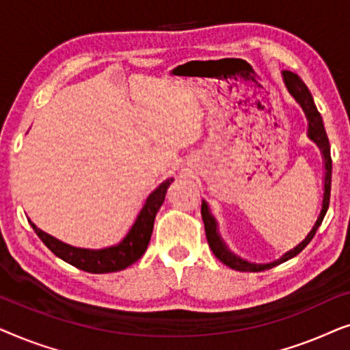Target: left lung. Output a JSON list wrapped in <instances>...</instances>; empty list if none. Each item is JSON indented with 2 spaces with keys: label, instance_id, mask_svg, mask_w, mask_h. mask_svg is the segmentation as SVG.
I'll use <instances>...</instances> for the list:
<instances>
[{
  "label": "left lung",
  "instance_id": "8db88e82",
  "mask_svg": "<svg viewBox=\"0 0 350 350\" xmlns=\"http://www.w3.org/2000/svg\"><path fill=\"white\" fill-rule=\"evenodd\" d=\"M282 76H284V83L286 85V89H288V92L293 95V98L301 105V108H303V111L306 113V118H308V124H309L308 137L312 142L317 143L320 151H322L323 162H325L322 210H320L317 221H315V224L312 226V229L309 231L308 236H306L304 241H301L298 245H296L295 248H291L290 252L284 253L282 258H279L277 261L267 262V265H255V262H248L245 260H242L241 256L234 255V253L229 250V248L226 247V243L223 242V239L219 237L217 219H215L212 217V213H210V208H208L207 202L202 200V208H200V213H202L204 226H205V236H207L208 245H210V248H212L213 255L217 256L218 260L223 262V265L229 266L234 271L258 272V271L271 269V267L280 265V262L291 260V258L303 252L306 245H308V243L312 241L315 232H317L319 226L323 221L325 215H327V210H328V205H329V191H332V154H329V142H328L327 132H325L322 116H320L317 108H315L314 98H312V95H310L309 89L306 88V84L303 83V81H301L299 76L291 73V71H286V70L284 71V73H282Z\"/></svg>",
  "mask_w": 350,
  "mask_h": 350
}]
</instances>
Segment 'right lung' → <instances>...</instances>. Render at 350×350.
Wrapping results in <instances>:
<instances>
[{
    "label": "right lung",
    "mask_w": 350,
    "mask_h": 350,
    "mask_svg": "<svg viewBox=\"0 0 350 350\" xmlns=\"http://www.w3.org/2000/svg\"><path fill=\"white\" fill-rule=\"evenodd\" d=\"M174 178L165 180L161 183L152 193L148 196L145 205L138 213L135 223L129 229L127 236L122 239L118 245L102 248V250H89V248H78L71 247L68 243L57 241L55 237L49 236L40 228H36L30 219L31 228L35 229L38 237L41 239L42 243L59 256L60 260L68 262V265L78 267L81 271L92 272V274H105V272H116L129 267L133 262L140 260L143 253L146 252L148 243H150L152 226H154V218L157 210L161 208L164 202L167 189Z\"/></svg>",
    "instance_id": "obj_1"
}]
</instances>
